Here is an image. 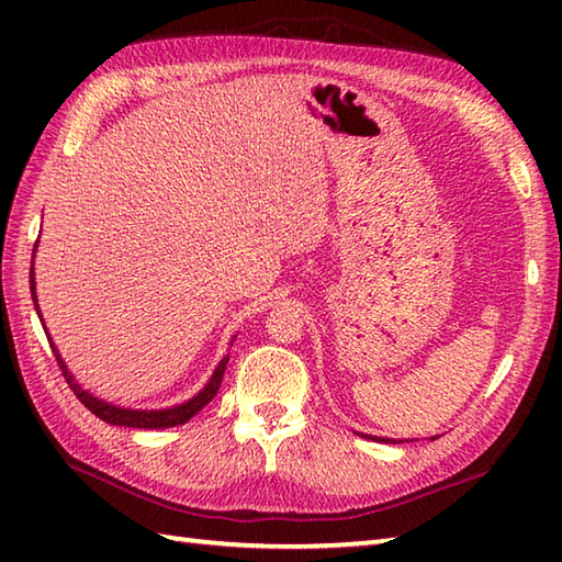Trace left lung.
<instances>
[{
    "mask_svg": "<svg viewBox=\"0 0 562 562\" xmlns=\"http://www.w3.org/2000/svg\"><path fill=\"white\" fill-rule=\"evenodd\" d=\"M360 437H367V439H374V441H384V445H389V441H393V439H389V437H372V435H360ZM435 439V437H432Z\"/></svg>",
    "mask_w": 562,
    "mask_h": 562,
    "instance_id": "1",
    "label": "left lung"
}]
</instances>
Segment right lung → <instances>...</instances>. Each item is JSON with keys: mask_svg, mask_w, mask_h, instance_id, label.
I'll use <instances>...</instances> for the list:
<instances>
[{"mask_svg": "<svg viewBox=\"0 0 562 562\" xmlns=\"http://www.w3.org/2000/svg\"><path fill=\"white\" fill-rule=\"evenodd\" d=\"M35 248H38V241H35V246H33V258H35ZM31 296H33V306H35V312H38V318H41V324H43L45 336H47V342H50V348H53V352H55V360H57L59 369H63V374H65V379H67L69 389L75 391L77 398H79L83 405H87V408H89L93 415L101 417L103 423L121 425V427H137V429H166V427H176V425L188 423L190 417H193L195 413H200L214 396H217L220 384H222V376H224V369H226V362H229V355L222 357L220 364L214 367V372H212L207 384L202 386L193 398H188V401L178 403V405H171V408H159V411L125 408V405H115V403H111V401H103V398H99V396H93V393L83 389V386L79 384V381L75 379V374L69 372L65 360H63V355H59V350L55 348V342H53V338H50V333H47V328H45V321H43L41 306H38V296H35V268H33V266H31ZM234 340H236V336L232 338V342H234ZM232 342H229V345H232Z\"/></svg>", "mask_w": 562, "mask_h": 562, "instance_id": "1", "label": "right lung"}]
</instances>
